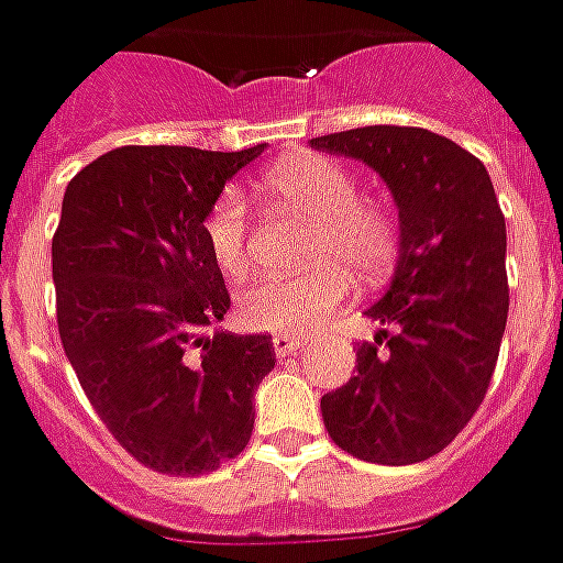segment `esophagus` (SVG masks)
Instances as JSON below:
<instances>
[{"label": "esophagus", "mask_w": 563, "mask_h": 563, "mask_svg": "<svg viewBox=\"0 0 563 563\" xmlns=\"http://www.w3.org/2000/svg\"><path fill=\"white\" fill-rule=\"evenodd\" d=\"M272 347H275V354H278V357H291V354H297V351L303 347V338L275 332V335H272Z\"/></svg>", "instance_id": "esophagus-1"}]
</instances>
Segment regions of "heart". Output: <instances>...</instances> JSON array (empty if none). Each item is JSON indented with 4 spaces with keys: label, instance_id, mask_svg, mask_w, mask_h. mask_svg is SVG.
<instances>
[{
    "label": "heart",
    "instance_id": "1",
    "mask_svg": "<svg viewBox=\"0 0 563 563\" xmlns=\"http://www.w3.org/2000/svg\"><path fill=\"white\" fill-rule=\"evenodd\" d=\"M272 200L313 219L303 263L294 278H263L238 294V319L256 332L303 335L322 325L360 282L385 278L400 253V222L385 203L360 197L354 172L329 156H294L266 172ZM206 247L222 272L247 266V209L225 190L203 219Z\"/></svg>",
    "mask_w": 563,
    "mask_h": 563
}]
</instances>
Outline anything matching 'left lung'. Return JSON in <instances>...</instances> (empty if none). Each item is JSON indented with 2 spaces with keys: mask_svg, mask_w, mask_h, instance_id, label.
I'll return each mask as SVG.
<instances>
[{
  "mask_svg": "<svg viewBox=\"0 0 563 563\" xmlns=\"http://www.w3.org/2000/svg\"><path fill=\"white\" fill-rule=\"evenodd\" d=\"M376 168L400 219L395 278L366 316L357 376L322 395L332 442L369 464H420L486 398L508 322L505 216L486 165L426 128L369 124L310 141Z\"/></svg>",
  "mask_w": 563,
  "mask_h": 563,
  "instance_id": "1",
  "label": "left lung"
}]
</instances>
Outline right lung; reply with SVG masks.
<instances>
[{"label":"right lung","instance_id":"1","mask_svg":"<svg viewBox=\"0 0 563 563\" xmlns=\"http://www.w3.org/2000/svg\"><path fill=\"white\" fill-rule=\"evenodd\" d=\"M260 153L119 146L62 200L53 282L65 357L115 442L156 473H212L253 435V388L275 347L212 332L231 297L203 219Z\"/></svg>","mask_w":563,"mask_h":563}]
</instances>
